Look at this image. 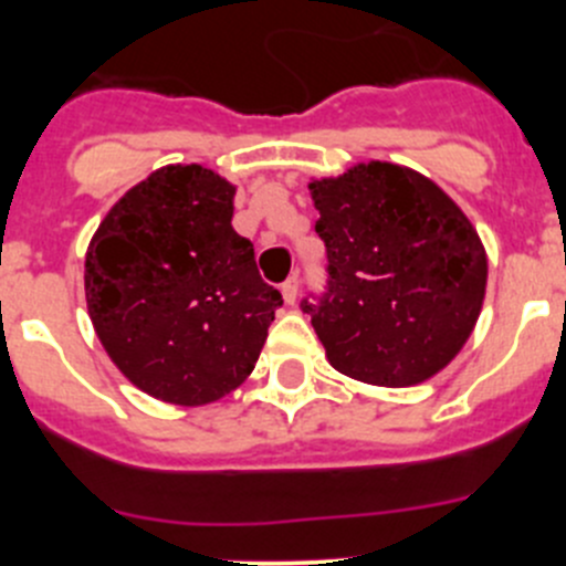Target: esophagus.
Returning <instances> with one entry per match:
<instances>
[{
    "label": "esophagus",
    "instance_id": "1",
    "mask_svg": "<svg viewBox=\"0 0 566 566\" xmlns=\"http://www.w3.org/2000/svg\"><path fill=\"white\" fill-rule=\"evenodd\" d=\"M298 287H301V276L298 273H293V276L287 279V282L282 284V295L287 304H295V298H298Z\"/></svg>",
    "mask_w": 566,
    "mask_h": 566
}]
</instances>
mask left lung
Returning a JSON list of instances; mask_svg holds the SVG:
<instances>
[{"label":"left lung","instance_id":"left-lung-1","mask_svg":"<svg viewBox=\"0 0 566 566\" xmlns=\"http://www.w3.org/2000/svg\"><path fill=\"white\" fill-rule=\"evenodd\" d=\"M323 290L304 295L328 361L373 386L421 384L476 325L488 256L471 221L413 169L373 161L312 182Z\"/></svg>","mask_w":566,"mask_h":566}]
</instances>
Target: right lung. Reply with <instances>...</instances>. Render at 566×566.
Instances as JSON below:
<instances>
[{
  "instance_id": "right-lung-1",
  "label": "right lung",
  "mask_w": 566,
  "mask_h": 566,
  "mask_svg": "<svg viewBox=\"0 0 566 566\" xmlns=\"http://www.w3.org/2000/svg\"><path fill=\"white\" fill-rule=\"evenodd\" d=\"M235 188L210 169L164 167L130 188L95 232L84 265L90 317L142 391L205 405L241 386L282 293L232 230Z\"/></svg>"
}]
</instances>
